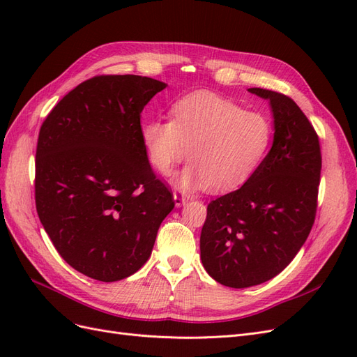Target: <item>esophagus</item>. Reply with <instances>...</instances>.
I'll return each mask as SVG.
<instances>
[{
    "instance_id": "1",
    "label": "esophagus",
    "mask_w": 357,
    "mask_h": 357,
    "mask_svg": "<svg viewBox=\"0 0 357 357\" xmlns=\"http://www.w3.org/2000/svg\"><path fill=\"white\" fill-rule=\"evenodd\" d=\"M174 202H176V207H181V205H185L188 202V199L183 193H174Z\"/></svg>"
}]
</instances>
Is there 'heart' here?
<instances>
[{
  "label": "heart",
  "mask_w": 357,
  "mask_h": 357,
  "mask_svg": "<svg viewBox=\"0 0 357 357\" xmlns=\"http://www.w3.org/2000/svg\"><path fill=\"white\" fill-rule=\"evenodd\" d=\"M172 121L153 119L142 137L150 164L162 176L185 159L192 164L176 178L180 189L208 186L229 192L243 186L262 164L273 142V125L261 113L213 92H192L171 107Z\"/></svg>",
  "instance_id": "1"
}]
</instances>
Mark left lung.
Wrapping results in <instances>:
<instances>
[{"instance_id":"8db88e82","label":"left lung","mask_w":357,"mask_h":357,"mask_svg":"<svg viewBox=\"0 0 357 357\" xmlns=\"http://www.w3.org/2000/svg\"><path fill=\"white\" fill-rule=\"evenodd\" d=\"M269 101L271 150L255 174L207 207L201 261L215 282L244 289L274 278L308 238L316 219L321 169L319 137L287 95L250 88Z\"/></svg>"}]
</instances>
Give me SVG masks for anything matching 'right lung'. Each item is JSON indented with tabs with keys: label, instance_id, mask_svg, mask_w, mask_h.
<instances>
[{
	"label": "right lung",
	"instance_id": "right-lung-1",
	"mask_svg": "<svg viewBox=\"0 0 357 357\" xmlns=\"http://www.w3.org/2000/svg\"><path fill=\"white\" fill-rule=\"evenodd\" d=\"M167 84L95 75L53 107L36 153V207L58 253L98 282L137 273L174 208L149 164L139 117Z\"/></svg>",
	"mask_w": 357,
	"mask_h": 357
}]
</instances>
